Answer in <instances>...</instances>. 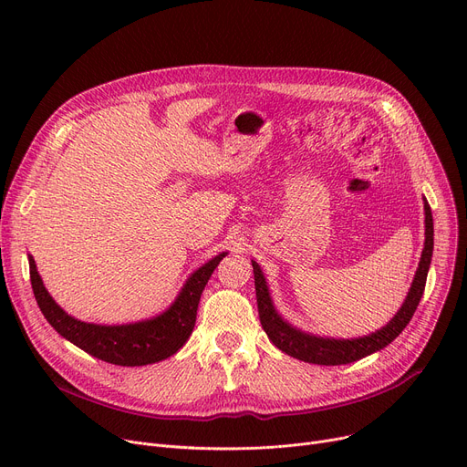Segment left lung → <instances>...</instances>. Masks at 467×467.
I'll return each instance as SVG.
<instances>
[{
    "mask_svg": "<svg viewBox=\"0 0 467 467\" xmlns=\"http://www.w3.org/2000/svg\"><path fill=\"white\" fill-rule=\"evenodd\" d=\"M424 236H426L424 250H422L419 266H416V273L409 287L407 297L400 306V310L380 329L363 337H354V338H335V337L314 335L289 324L275 306L271 289H268L266 278L261 271L259 263L252 259L259 320L265 333L268 335V338H271L273 345L278 347L287 356L306 363H316V365H347L382 350L407 327L416 306H419L422 299V293L426 287V278H428L430 263L433 255V217L426 199H424Z\"/></svg>",
    "mask_w": 467,
    "mask_h": 467,
    "instance_id": "left-lung-1",
    "label": "left lung"
}]
</instances>
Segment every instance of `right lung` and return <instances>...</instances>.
Returning a JSON list of instances; mask_svg holds the SVG:
<instances>
[{
    "label": "right lung",
    "mask_w": 467,
    "mask_h": 467,
    "mask_svg": "<svg viewBox=\"0 0 467 467\" xmlns=\"http://www.w3.org/2000/svg\"><path fill=\"white\" fill-rule=\"evenodd\" d=\"M229 252L206 261L189 275L176 299L157 316L130 324H92L67 314L47 291L34 257L28 254L36 301L58 335L87 354L122 367H140L174 356L191 337L202 291L219 261Z\"/></svg>",
    "instance_id": "1"
}]
</instances>
